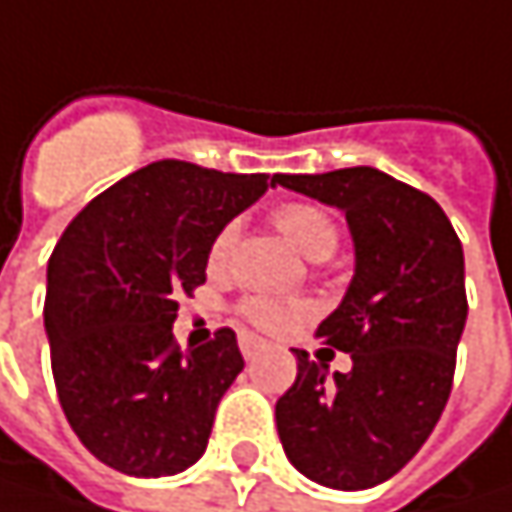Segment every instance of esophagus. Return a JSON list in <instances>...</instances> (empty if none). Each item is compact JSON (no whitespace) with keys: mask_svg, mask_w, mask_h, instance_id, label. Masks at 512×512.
Here are the masks:
<instances>
[{"mask_svg":"<svg viewBox=\"0 0 512 512\" xmlns=\"http://www.w3.org/2000/svg\"><path fill=\"white\" fill-rule=\"evenodd\" d=\"M260 349H263V340L260 337H255V334H240V351H243L246 360H252Z\"/></svg>","mask_w":512,"mask_h":512,"instance_id":"obj_1","label":"esophagus"}]
</instances>
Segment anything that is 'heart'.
<instances>
[{
	"instance_id": "1",
	"label": "heart",
	"mask_w": 512,
	"mask_h": 512,
	"mask_svg": "<svg viewBox=\"0 0 512 512\" xmlns=\"http://www.w3.org/2000/svg\"><path fill=\"white\" fill-rule=\"evenodd\" d=\"M275 225L281 228V234L310 260H325V257L334 255L337 243H340V231L334 225V219L313 202H287L275 210ZM231 240H234V225H225L213 243H210V260L219 263L222 257L228 255L231 249ZM243 316L249 322H255L257 328H266V331H281L287 328L299 307H290L284 302H275V299H266V296H252L240 304Z\"/></svg>"
}]
</instances>
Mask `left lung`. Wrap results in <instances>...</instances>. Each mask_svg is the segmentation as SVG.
Returning <instances> with one entry per match:
<instances>
[{
  "label": "left lung",
  "mask_w": 512,
  "mask_h": 512,
  "mask_svg": "<svg viewBox=\"0 0 512 512\" xmlns=\"http://www.w3.org/2000/svg\"><path fill=\"white\" fill-rule=\"evenodd\" d=\"M275 184L346 213L354 275L316 337L351 354L349 372L296 351V384L275 422L287 460L322 487L369 489L431 437L451 393L466 328L463 246L442 208L375 166L275 175ZM328 351V349H322Z\"/></svg>",
  "instance_id": "1"
}]
</instances>
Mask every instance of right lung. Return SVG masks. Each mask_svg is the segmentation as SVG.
Listing matches in <instances>:
<instances>
[{"label": "right lung", "mask_w": 512, "mask_h": 512, "mask_svg": "<svg viewBox=\"0 0 512 512\" xmlns=\"http://www.w3.org/2000/svg\"><path fill=\"white\" fill-rule=\"evenodd\" d=\"M266 190L263 172L149 163L96 196L58 240L43 307L52 375L75 437L105 466L163 478L205 454L243 354L231 328L181 351L172 322L178 299L205 284L213 237Z\"/></svg>", "instance_id": "add662e5"}]
</instances>
